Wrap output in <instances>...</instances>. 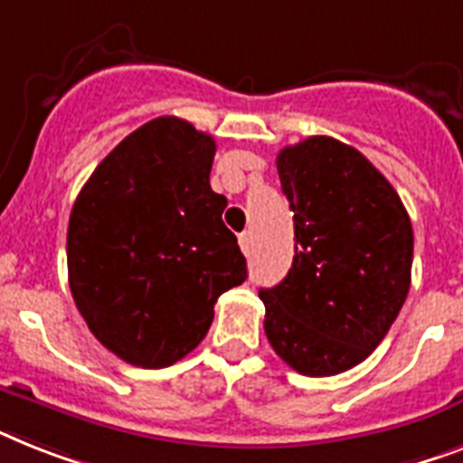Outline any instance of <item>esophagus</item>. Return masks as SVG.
Segmentation results:
<instances>
[{"mask_svg":"<svg viewBox=\"0 0 463 463\" xmlns=\"http://www.w3.org/2000/svg\"><path fill=\"white\" fill-rule=\"evenodd\" d=\"M239 246L246 255L250 253V248H253V239H250V234H248V232H243V234L239 236Z\"/></svg>","mask_w":463,"mask_h":463,"instance_id":"obj_1","label":"esophagus"}]
</instances>
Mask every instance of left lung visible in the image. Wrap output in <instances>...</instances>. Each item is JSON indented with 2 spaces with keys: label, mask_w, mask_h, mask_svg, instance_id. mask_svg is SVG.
Returning a JSON list of instances; mask_svg holds the SVG:
<instances>
[{
  "label": "left lung",
  "mask_w": 463,
  "mask_h": 463,
  "mask_svg": "<svg viewBox=\"0 0 463 463\" xmlns=\"http://www.w3.org/2000/svg\"><path fill=\"white\" fill-rule=\"evenodd\" d=\"M293 210L296 255L281 284L260 288L274 353L303 376H335L385 338L411 284L414 232L397 191L334 137L277 156Z\"/></svg>",
  "instance_id": "1"
}]
</instances>
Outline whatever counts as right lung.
I'll return each mask as SVG.
<instances>
[{
    "label": "right lung",
    "instance_id": "obj_1",
    "mask_svg": "<svg viewBox=\"0 0 463 463\" xmlns=\"http://www.w3.org/2000/svg\"><path fill=\"white\" fill-rule=\"evenodd\" d=\"M215 139L163 116L91 172L68 222L72 300L103 347L163 369L208 334L217 298L243 284L246 258L210 189Z\"/></svg>",
    "mask_w": 463,
    "mask_h": 463
}]
</instances>
